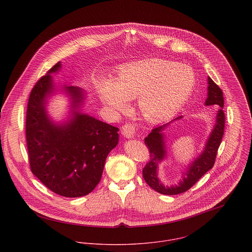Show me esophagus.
<instances>
[{"mask_svg": "<svg viewBox=\"0 0 252 252\" xmlns=\"http://www.w3.org/2000/svg\"><path fill=\"white\" fill-rule=\"evenodd\" d=\"M135 132H136V127L134 124L132 123H126L123 127H122V135L126 138H133L134 135H135Z\"/></svg>", "mask_w": 252, "mask_h": 252, "instance_id": "1", "label": "esophagus"}]
</instances>
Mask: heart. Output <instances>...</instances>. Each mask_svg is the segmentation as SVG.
Returning a JSON list of instances; mask_svg holds the SVG:
<instances>
[{"label":"heart","instance_id":"b5f03b06","mask_svg":"<svg viewBox=\"0 0 252 252\" xmlns=\"http://www.w3.org/2000/svg\"><path fill=\"white\" fill-rule=\"evenodd\" d=\"M196 84L195 73L186 65L148 59L119 68L113 79H102L99 93L108 107L121 110L138 97L140 111L147 120L167 118L187 102Z\"/></svg>","mask_w":252,"mask_h":252}]
</instances>
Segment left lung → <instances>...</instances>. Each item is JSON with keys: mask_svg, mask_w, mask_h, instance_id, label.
Wrapping results in <instances>:
<instances>
[{"mask_svg": "<svg viewBox=\"0 0 252 252\" xmlns=\"http://www.w3.org/2000/svg\"><path fill=\"white\" fill-rule=\"evenodd\" d=\"M208 99L206 106L217 105L220 108L216 115V123L203 153L197 158L191 166H189L187 173L183 179L176 186L165 187L157 178V167L165 157V144L162 131L174 120L182 118V115L176 117L170 123L163 124L154 128L151 133L144 139V144L149 151V161L143 169V176L145 182L155 191L163 195H177L189 190L198 180H200L208 171H210L216 163V154L220 143L224 135L225 128V114L223 111L224 98L223 92L216 82L209 76Z\"/></svg>", "mask_w": 252, "mask_h": 252, "instance_id": "1", "label": "left lung"}]
</instances>
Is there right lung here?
<instances>
[{
    "label": "right lung",
    "instance_id": "obj_1",
    "mask_svg": "<svg viewBox=\"0 0 252 252\" xmlns=\"http://www.w3.org/2000/svg\"><path fill=\"white\" fill-rule=\"evenodd\" d=\"M60 67V62L55 64L31 91L26 142L32 173L52 192L75 198L91 193L100 182L107 156L118 143V128L77 111L64 126L49 121L44 109L45 98L53 91L49 73ZM66 89L72 97V107L81 105V90L72 86Z\"/></svg>",
    "mask_w": 252,
    "mask_h": 252
}]
</instances>
